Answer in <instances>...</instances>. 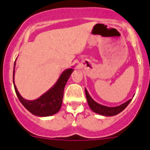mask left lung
Returning <instances> with one entry per match:
<instances>
[{
    "mask_svg": "<svg viewBox=\"0 0 150 150\" xmlns=\"http://www.w3.org/2000/svg\"><path fill=\"white\" fill-rule=\"evenodd\" d=\"M85 93H86V97L88 102V104H89L91 110L94 112L99 115H101L103 116L116 115H117L118 113L121 112L128 106V104L130 103V101L132 100V99H129V100H127V102L122 103V104H121L120 106L110 107L104 106V105H101L100 104V103H97L96 101H95V100L91 98V96L89 95L86 89H85Z\"/></svg>",
    "mask_w": 150,
    "mask_h": 150,
    "instance_id": "1",
    "label": "left lung"
}]
</instances>
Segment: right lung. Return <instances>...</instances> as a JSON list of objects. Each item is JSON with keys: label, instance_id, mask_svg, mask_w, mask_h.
Returning <instances> with one entry per match:
<instances>
[{"label": "right lung", "instance_id": "right-lung-1", "mask_svg": "<svg viewBox=\"0 0 150 150\" xmlns=\"http://www.w3.org/2000/svg\"><path fill=\"white\" fill-rule=\"evenodd\" d=\"M73 69H67L60 75L54 86L35 100L24 99L20 95L14 82L15 69L13 70V83L15 92L21 103L32 114L39 117H47L56 114L61 110L64 96V87L67 81L73 72Z\"/></svg>", "mask_w": 150, "mask_h": 150}]
</instances>
